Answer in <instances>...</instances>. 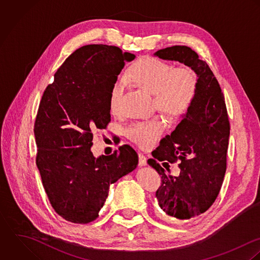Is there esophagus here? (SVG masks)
<instances>
[{
	"label": "esophagus",
	"instance_id": "esophagus-1",
	"mask_svg": "<svg viewBox=\"0 0 260 260\" xmlns=\"http://www.w3.org/2000/svg\"><path fill=\"white\" fill-rule=\"evenodd\" d=\"M139 166L140 167H145L147 166V157L144 156L143 154H139Z\"/></svg>",
	"mask_w": 260,
	"mask_h": 260
}]
</instances>
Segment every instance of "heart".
<instances>
[{
  "mask_svg": "<svg viewBox=\"0 0 260 260\" xmlns=\"http://www.w3.org/2000/svg\"><path fill=\"white\" fill-rule=\"evenodd\" d=\"M127 80L136 87L154 95L156 108L171 118L184 116L194 104L198 90V76L189 67L174 68L155 57H144L129 69ZM123 83L118 81L110 90L109 105L113 112L119 107ZM159 118L137 121L125 128L126 137L143 148L155 144L165 129Z\"/></svg>",
  "mask_w": 260,
  "mask_h": 260,
  "instance_id": "obj_1",
  "label": "heart"
}]
</instances>
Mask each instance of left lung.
Wrapping results in <instances>:
<instances>
[{"instance_id":"obj_1","label":"left lung","mask_w":260,"mask_h":260,"mask_svg":"<svg viewBox=\"0 0 260 260\" xmlns=\"http://www.w3.org/2000/svg\"><path fill=\"white\" fill-rule=\"evenodd\" d=\"M154 55L184 63L198 76L194 104L175 131L159 142L154 158L148 160L161 178L156 192L158 206L168 216L183 222L206 212L219 194L226 172L229 119L221 87L197 53L190 47L177 45ZM178 159L180 174L173 176L168 162Z\"/></svg>"}]
</instances>
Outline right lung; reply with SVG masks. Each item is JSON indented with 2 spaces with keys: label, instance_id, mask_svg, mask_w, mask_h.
Wrapping results in <instances>:
<instances>
[{
  "label": "right lung",
  "instance_id": "obj_1",
  "mask_svg": "<svg viewBox=\"0 0 260 260\" xmlns=\"http://www.w3.org/2000/svg\"><path fill=\"white\" fill-rule=\"evenodd\" d=\"M135 58L115 46H83L58 68L43 93L34 125L36 164L53 209L67 221L95 220L109 186L138 166L139 156L126 145L110 156L91 152L93 132L110 121L112 85Z\"/></svg>",
  "mask_w": 260,
  "mask_h": 260
}]
</instances>
